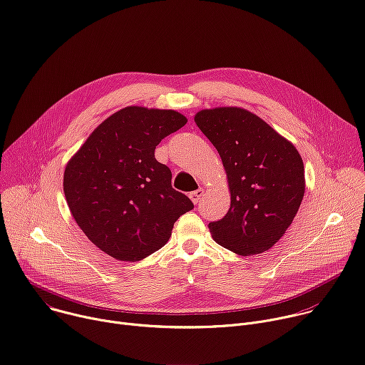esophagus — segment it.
<instances>
[{
    "label": "esophagus",
    "mask_w": 365,
    "mask_h": 365,
    "mask_svg": "<svg viewBox=\"0 0 365 365\" xmlns=\"http://www.w3.org/2000/svg\"><path fill=\"white\" fill-rule=\"evenodd\" d=\"M203 195H205V190H203V189H197V190H195V192H190V193H189V197L192 199L193 203H199Z\"/></svg>",
    "instance_id": "esophagus-1"
}]
</instances>
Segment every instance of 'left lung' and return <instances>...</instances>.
<instances>
[{
  "mask_svg": "<svg viewBox=\"0 0 365 365\" xmlns=\"http://www.w3.org/2000/svg\"><path fill=\"white\" fill-rule=\"evenodd\" d=\"M195 123L218 150L231 192L227 215L207 225L212 238L240 255L270 250L292 224L304 195L299 151L242 108L202 110Z\"/></svg>",
  "mask_w": 365,
  "mask_h": 365,
  "instance_id": "obj_1",
  "label": "left lung"
}]
</instances>
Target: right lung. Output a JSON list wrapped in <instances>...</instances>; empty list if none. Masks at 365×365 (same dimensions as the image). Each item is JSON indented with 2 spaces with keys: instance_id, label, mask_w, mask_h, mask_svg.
<instances>
[{
  "instance_id": "add662e5",
  "label": "right lung",
  "mask_w": 365,
  "mask_h": 365,
  "mask_svg": "<svg viewBox=\"0 0 365 365\" xmlns=\"http://www.w3.org/2000/svg\"><path fill=\"white\" fill-rule=\"evenodd\" d=\"M187 123L172 110L127 107L101 123L69 160L63 192L85 235L120 262L160 250L192 200L172 187L154 158L165 137Z\"/></svg>"
}]
</instances>
